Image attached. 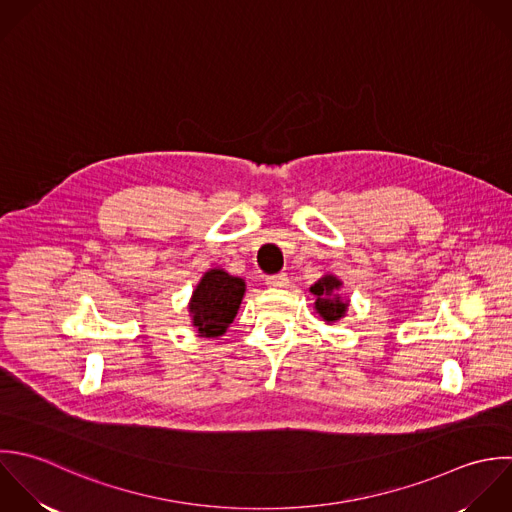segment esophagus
I'll return each mask as SVG.
<instances>
[{"label":"esophagus","mask_w":512,"mask_h":512,"mask_svg":"<svg viewBox=\"0 0 512 512\" xmlns=\"http://www.w3.org/2000/svg\"><path fill=\"white\" fill-rule=\"evenodd\" d=\"M267 285L273 287V289H285L289 285V277L285 273L271 275V277H267Z\"/></svg>","instance_id":"obj_1"}]
</instances>
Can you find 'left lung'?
<instances>
[{"label": "left lung", "mask_w": 512, "mask_h": 512, "mask_svg": "<svg viewBox=\"0 0 512 512\" xmlns=\"http://www.w3.org/2000/svg\"><path fill=\"white\" fill-rule=\"evenodd\" d=\"M341 287L343 281L337 275L327 273L309 289L315 295V311L327 325H333L347 315L349 301L339 295Z\"/></svg>", "instance_id": "obj_1"}]
</instances>
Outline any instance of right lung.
Here are the masks:
<instances>
[{"label":"right lung","mask_w":512,"mask_h":512,"mask_svg":"<svg viewBox=\"0 0 512 512\" xmlns=\"http://www.w3.org/2000/svg\"><path fill=\"white\" fill-rule=\"evenodd\" d=\"M245 279L213 267L203 273L189 299L191 325L199 337L217 339L225 335L227 327L237 317L245 295Z\"/></svg>","instance_id":"1"}]
</instances>
